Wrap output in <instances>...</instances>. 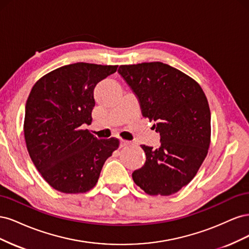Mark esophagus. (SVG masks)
<instances>
[{
    "label": "esophagus",
    "instance_id": "1",
    "mask_svg": "<svg viewBox=\"0 0 249 249\" xmlns=\"http://www.w3.org/2000/svg\"><path fill=\"white\" fill-rule=\"evenodd\" d=\"M130 142L126 141V140H124V139H120V147H124V146H126L129 145Z\"/></svg>",
    "mask_w": 249,
    "mask_h": 249
}]
</instances>
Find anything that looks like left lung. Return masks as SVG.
Instances as JSON below:
<instances>
[{"mask_svg": "<svg viewBox=\"0 0 249 249\" xmlns=\"http://www.w3.org/2000/svg\"><path fill=\"white\" fill-rule=\"evenodd\" d=\"M118 72L161 137L159 148L141 145L146 161L132 173L134 182L149 195L176 193L191 182L208 154L207 96L196 81L162 62L120 65Z\"/></svg>", "mask_w": 249, "mask_h": 249, "instance_id": "left-lung-1", "label": "left lung"}]
</instances>
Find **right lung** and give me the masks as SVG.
<instances>
[{
  "label": "right lung",
  "mask_w": 249,
  "mask_h": 249,
  "mask_svg": "<svg viewBox=\"0 0 249 249\" xmlns=\"http://www.w3.org/2000/svg\"><path fill=\"white\" fill-rule=\"evenodd\" d=\"M117 65L78 62L37 81L26 103L24 134L35 167L54 189L85 193L95 186L104 163L119 146L97 139L83 124L92 122L94 87Z\"/></svg>",
  "instance_id": "add662e5"
}]
</instances>
